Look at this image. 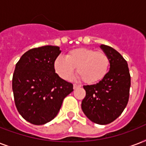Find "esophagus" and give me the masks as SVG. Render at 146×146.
I'll return each mask as SVG.
<instances>
[{
  "label": "esophagus",
  "instance_id": "34e87169",
  "mask_svg": "<svg viewBox=\"0 0 146 146\" xmlns=\"http://www.w3.org/2000/svg\"><path fill=\"white\" fill-rule=\"evenodd\" d=\"M80 87H81V86H80V85H77V84L73 85V89H78V88H80Z\"/></svg>",
  "mask_w": 146,
  "mask_h": 146
}]
</instances>
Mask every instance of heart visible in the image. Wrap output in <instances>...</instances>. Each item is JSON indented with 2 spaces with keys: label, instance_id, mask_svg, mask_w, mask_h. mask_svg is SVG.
Instances as JSON below:
<instances>
[{
  "label": "heart",
  "instance_id": "heart-1",
  "mask_svg": "<svg viewBox=\"0 0 146 146\" xmlns=\"http://www.w3.org/2000/svg\"><path fill=\"white\" fill-rule=\"evenodd\" d=\"M76 67L79 77L88 84H94L103 80L108 73L110 59L102 51L78 48L70 50L65 58L57 57L54 63L55 72L65 80L71 79Z\"/></svg>",
  "mask_w": 146,
  "mask_h": 146
}]
</instances>
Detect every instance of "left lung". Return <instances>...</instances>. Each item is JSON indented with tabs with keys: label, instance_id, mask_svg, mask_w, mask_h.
I'll return each instance as SVG.
<instances>
[{
	"label": "left lung",
	"instance_id": "1",
	"mask_svg": "<svg viewBox=\"0 0 146 146\" xmlns=\"http://www.w3.org/2000/svg\"><path fill=\"white\" fill-rule=\"evenodd\" d=\"M110 59V70L105 77L94 85L84 86L86 97L82 110L93 123L105 125L122 113L129 100L130 75L126 60L115 49L101 44Z\"/></svg>",
	"mask_w": 146,
	"mask_h": 146
}]
</instances>
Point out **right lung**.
<instances>
[{
  "label": "right lung",
  "mask_w": 146,
  "mask_h": 146,
  "mask_svg": "<svg viewBox=\"0 0 146 146\" xmlns=\"http://www.w3.org/2000/svg\"><path fill=\"white\" fill-rule=\"evenodd\" d=\"M61 50L47 45L29 50L15 67L12 88L17 111L28 122L45 124L57 116L73 86L55 73L54 63Z\"/></svg>",
  "instance_id": "1"
}]
</instances>
